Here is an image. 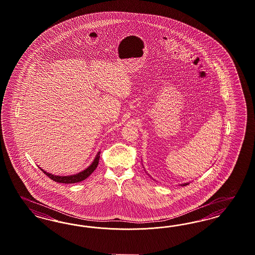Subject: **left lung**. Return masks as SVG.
<instances>
[{
  "instance_id": "obj_1",
  "label": "left lung",
  "mask_w": 255,
  "mask_h": 255,
  "mask_svg": "<svg viewBox=\"0 0 255 255\" xmlns=\"http://www.w3.org/2000/svg\"><path fill=\"white\" fill-rule=\"evenodd\" d=\"M187 184H189V183H184V184H180L181 186H185V185H187Z\"/></svg>"
}]
</instances>
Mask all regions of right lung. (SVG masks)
<instances>
[{"mask_svg": "<svg viewBox=\"0 0 255 255\" xmlns=\"http://www.w3.org/2000/svg\"><path fill=\"white\" fill-rule=\"evenodd\" d=\"M99 158H100V151L97 153V155L95 156V160L88 168H86L85 170H83V171H81L77 174H75V175H71V176H56V175H52L50 173H47L46 171H44L41 168H40V170L44 174H46V176L49 177L50 179H53L57 182H59V183H67V184L68 183H76V182H80V181L87 179L96 169V167L98 165V162H99Z\"/></svg>", "mask_w": 255, "mask_h": 255, "instance_id": "obj_1", "label": "right lung"}]
</instances>
